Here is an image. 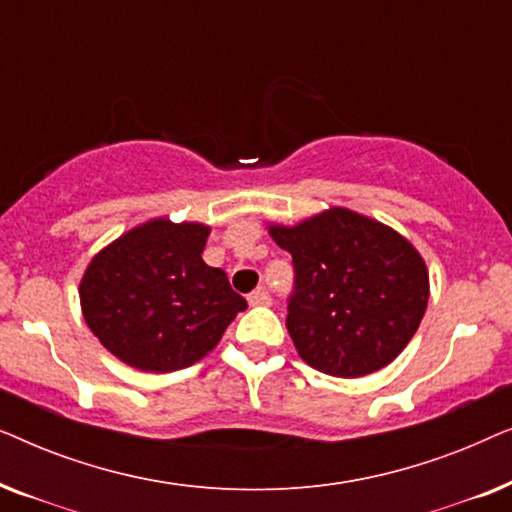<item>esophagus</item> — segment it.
Listing matches in <instances>:
<instances>
[{"mask_svg":"<svg viewBox=\"0 0 512 512\" xmlns=\"http://www.w3.org/2000/svg\"><path fill=\"white\" fill-rule=\"evenodd\" d=\"M247 300H249V305H251V307H258V305H270V303H272L270 293L265 291V289H256V291H251L249 296H247Z\"/></svg>","mask_w":512,"mask_h":512,"instance_id":"obj_1","label":"esophagus"}]
</instances>
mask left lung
<instances>
[{"mask_svg":"<svg viewBox=\"0 0 512 512\" xmlns=\"http://www.w3.org/2000/svg\"><path fill=\"white\" fill-rule=\"evenodd\" d=\"M268 233L293 258L286 328L307 366L363 377L403 352L429 303V272L401 233L345 207Z\"/></svg>","mask_w":512,"mask_h":512,"instance_id":"obj_1","label":"left lung"}]
</instances>
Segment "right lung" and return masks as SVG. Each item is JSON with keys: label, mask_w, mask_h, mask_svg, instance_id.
<instances>
[{"label": "right lung", "mask_w": 512, "mask_h": 512, "mask_svg": "<svg viewBox=\"0 0 512 512\" xmlns=\"http://www.w3.org/2000/svg\"><path fill=\"white\" fill-rule=\"evenodd\" d=\"M207 237L205 223L151 219L93 256L81 312L116 359L146 373L188 368L247 310L226 272L202 261Z\"/></svg>", "instance_id": "obj_1"}]
</instances>
